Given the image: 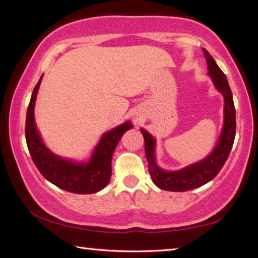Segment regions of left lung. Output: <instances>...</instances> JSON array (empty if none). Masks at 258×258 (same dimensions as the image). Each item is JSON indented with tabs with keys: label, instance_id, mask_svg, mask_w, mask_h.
<instances>
[{
	"label": "left lung",
	"instance_id": "obj_1",
	"mask_svg": "<svg viewBox=\"0 0 258 258\" xmlns=\"http://www.w3.org/2000/svg\"><path fill=\"white\" fill-rule=\"evenodd\" d=\"M203 50L207 57L209 77L211 78L216 90L219 91L221 96L224 97V123L220 136L212 151L203 159L185 166L183 168L166 170L157 164L156 138L148 130L141 129L145 142V156L148 159L150 175L158 188L167 190V191H187V190L201 187L215 179L227 160L233 143H234L236 122L235 107L231 88L228 85L226 75L218 67L213 57L209 54L208 50Z\"/></svg>",
	"mask_w": 258,
	"mask_h": 258
}]
</instances>
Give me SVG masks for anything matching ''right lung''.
Instances as JSON below:
<instances>
[{"mask_svg": "<svg viewBox=\"0 0 258 258\" xmlns=\"http://www.w3.org/2000/svg\"><path fill=\"white\" fill-rule=\"evenodd\" d=\"M43 75L32 92L26 113L25 138L34 165L47 181L74 194H94L104 189L112 176V157L118 141L133 128L125 121L102 135L86 160L67 159L51 152L43 143L34 120V106Z\"/></svg>", "mask_w": 258, "mask_h": 258, "instance_id": "add662e5", "label": "right lung"}]
</instances>
